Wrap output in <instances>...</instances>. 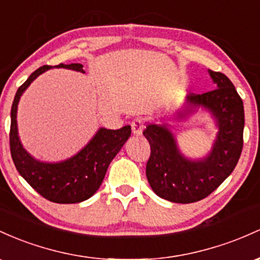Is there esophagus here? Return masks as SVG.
Segmentation results:
<instances>
[{"label":"esophagus","mask_w":260,"mask_h":260,"mask_svg":"<svg viewBox=\"0 0 260 260\" xmlns=\"http://www.w3.org/2000/svg\"><path fill=\"white\" fill-rule=\"evenodd\" d=\"M144 120L141 118H135L133 121H131V130L135 135H140L142 134V130H144Z\"/></svg>","instance_id":"34e87169"}]
</instances>
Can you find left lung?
<instances>
[{
	"label": "left lung",
	"instance_id": "8db88e82",
	"mask_svg": "<svg viewBox=\"0 0 260 260\" xmlns=\"http://www.w3.org/2000/svg\"><path fill=\"white\" fill-rule=\"evenodd\" d=\"M209 74L217 88L186 97L189 107L209 109L217 121V139L208 157L201 161L186 159L165 125L150 124L142 133L151 147L146 165L148 183L159 198L172 203H195L211 194L232 173L243 148L242 98L226 75L211 70ZM186 110L185 114L191 112ZM185 114L179 113L178 118Z\"/></svg>",
	"mask_w": 260,
	"mask_h": 260
}]
</instances>
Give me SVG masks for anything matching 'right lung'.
I'll return each instance as SVG.
<instances>
[{
	"label": "right lung",
	"instance_id": "obj_1",
	"mask_svg": "<svg viewBox=\"0 0 260 260\" xmlns=\"http://www.w3.org/2000/svg\"><path fill=\"white\" fill-rule=\"evenodd\" d=\"M55 67L75 70L84 74L81 63H60ZM51 66L36 70L19 87L11 109L10 148L11 156L19 174L43 198L57 204H76L89 199L103 182L110 162L130 138V125L118 130L99 129L89 144L76 156L60 163H43L34 159L23 148L17 131V107L22 93Z\"/></svg>",
	"mask_w": 260,
	"mask_h": 260
}]
</instances>
